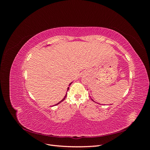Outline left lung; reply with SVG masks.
<instances>
[{"label":"left lung","mask_w":150,"mask_h":150,"mask_svg":"<svg viewBox=\"0 0 150 150\" xmlns=\"http://www.w3.org/2000/svg\"><path fill=\"white\" fill-rule=\"evenodd\" d=\"M91 99H92V100H93V101H94V100H93V99H92V98H91Z\"/></svg>","instance_id":"left-lung-1"}]
</instances>
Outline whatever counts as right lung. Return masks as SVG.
<instances>
[{"instance_id": "obj_1", "label": "right lung", "mask_w": 150, "mask_h": 150, "mask_svg": "<svg viewBox=\"0 0 150 150\" xmlns=\"http://www.w3.org/2000/svg\"><path fill=\"white\" fill-rule=\"evenodd\" d=\"M71 83H72V82H71V83H70V84H69V86H70V85H71ZM69 87H68V88H67V91H68V90H69ZM66 96H67V94H66V96H64V98H63V99H62V100H61V101H59V103H57V104H55V105H54V106H56V105H57V104H59V103H61V102H62V101H64V99H66Z\"/></svg>"}]
</instances>
